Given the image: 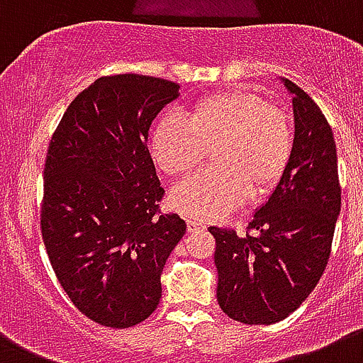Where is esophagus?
Here are the masks:
<instances>
[{
  "mask_svg": "<svg viewBox=\"0 0 363 363\" xmlns=\"http://www.w3.org/2000/svg\"><path fill=\"white\" fill-rule=\"evenodd\" d=\"M187 229H189V233L201 231V229H206V225H204V223H201V221H196V220H187Z\"/></svg>",
  "mask_w": 363,
  "mask_h": 363,
  "instance_id": "obj_1",
  "label": "esophagus"
}]
</instances>
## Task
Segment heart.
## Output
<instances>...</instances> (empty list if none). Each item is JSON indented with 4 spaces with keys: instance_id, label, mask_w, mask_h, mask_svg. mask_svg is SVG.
Instances as JSON below:
<instances>
[{
    "instance_id": "b5f03b06",
    "label": "heart",
    "mask_w": 363,
    "mask_h": 363,
    "mask_svg": "<svg viewBox=\"0 0 363 363\" xmlns=\"http://www.w3.org/2000/svg\"><path fill=\"white\" fill-rule=\"evenodd\" d=\"M212 151L213 164L178 184L170 204L187 218L218 220L248 195L271 193L294 155V128L282 109L252 91L201 98L189 121L168 113L151 132V153L162 172L182 176Z\"/></svg>"
}]
</instances>
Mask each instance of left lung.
Listing matches in <instances>:
<instances>
[{
	"label": "left lung",
	"instance_id": "obj_1",
	"mask_svg": "<svg viewBox=\"0 0 363 363\" xmlns=\"http://www.w3.org/2000/svg\"><path fill=\"white\" fill-rule=\"evenodd\" d=\"M294 94L296 138L289 167L244 235L210 227L216 238L218 303L229 318L271 325L299 308L331 254L341 185L333 132L307 92Z\"/></svg>",
	"mask_w": 363,
	"mask_h": 363
}]
</instances>
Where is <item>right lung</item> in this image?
I'll return each mask as SVG.
<instances>
[{
	"instance_id": "add662e5",
	"label": "right lung",
	"mask_w": 363,
	"mask_h": 363,
	"mask_svg": "<svg viewBox=\"0 0 363 363\" xmlns=\"http://www.w3.org/2000/svg\"><path fill=\"white\" fill-rule=\"evenodd\" d=\"M179 85L150 75L100 77L67 106L45 161L41 235L58 282L86 318L130 328L161 301V272L185 235L162 213L147 130Z\"/></svg>"
}]
</instances>
